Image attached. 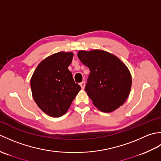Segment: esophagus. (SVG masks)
I'll return each mask as SVG.
<instances>
[{
  "label": "esophagus",
  "instance_id": "obj_1",
  "mask_svg": "<svg viewBox=\"0 0 161 161\" xmlns=\"http://www.w3.org/2000/svg\"><path fill=\"white\" fill-rule=\"evenodd\" d=\"M80 86L81 87V88L84 89V87H85V81H81V83H80Z\"/></svg>",
  "mask_w": 161,
  "mask_h": 161
}]
</instances>
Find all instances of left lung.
Returning a JSON list of instances; mask_svg holds the SVG:
<instances>
[{"mask_svg":"<svg viewBox=\"0 0 161 161\" xmlns=\"http://www.w3.org/2000/svg\"><path fill=\"white\" fill-rule=\"evenodd\" d=\"M77 56L91 70L85 91L95 107L102 112L110 113L124 104L132 83L126 65L113 54L102 50H80Z\"/></svg>","mask_w":161,"mask_h":161,"instance_id":"8db88e82","label":"left lung"}]
</instances>
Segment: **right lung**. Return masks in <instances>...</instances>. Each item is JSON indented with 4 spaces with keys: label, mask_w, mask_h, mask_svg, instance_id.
Listing matches in <instances>:
<instances>
[{
    "label": "right lung",
    "mask_w": 161,
    "mask_h": 161,
    "mask_svg": "<svg viewBox=\"0 0 161 161\" xmlns=\"http://www.w3.org/2000/svg\"><path fill=\"white\" fill-rule=\"evenodd\" d=\"M73 57V53L65 52L47 57L38 65L30 80L34 100L51 117L66 114L81 89L68 68Z\"/></svg>",
    "instance_id": "1"
}]
</instances>
